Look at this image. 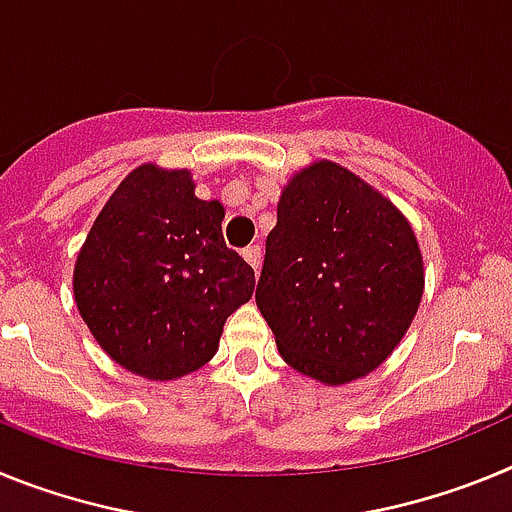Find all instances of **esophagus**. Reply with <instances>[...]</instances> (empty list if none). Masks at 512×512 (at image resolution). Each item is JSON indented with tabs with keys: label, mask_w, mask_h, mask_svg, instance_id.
<instances>
[{
	"label": "esophagus",
	"mask_w": 512,
	"mask_h": 512,
	"mask_svg": "<svg viewBox=\"0 0 512 512\" xmlns=\"http://www.w3.org/2000/svg\"><path fill=\"white\" fill-rule=\"evenodd\" d=\"M243 259H246V264L251 266L253 271H259V266H261V248L259 246L243 248Z\"/></svg>",
	"instance_id": "obj_1"
}]
</instances>
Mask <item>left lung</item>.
<instances>
[{"instance_id":"1","label":"left lung","mask_w":512,"mask_h":512,"mask_svg":"<svg viewBox=\"0 0 512 512\" xmlns=\"http://www.w3.org/2000/svg\"><path fill=\"white\" fill-rule=\"evenodd\" d=\"M423 284L413 225L379 189L325 158L289 176L256 305L292 369L330 387L374 372L408 333Z\"/></svg>"}]
</instances>
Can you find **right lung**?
Listing matches in <instances>:
<instances>
[{
	"mask_svg": "<svg viewBox=\"0 0 512 512\" xmlns=\"http://www.w3.org/2000/svg\"><path fill=\"white\" fill-rule=\"evenodd\" d=\"M225 207L189 169L143 164L104 202L74 264V300L112 361L169 382L215 356L253 269L223 241Z\"/></svg>",
	"mask_w": 512,
	"mask_h": 512,
	"instance_id": "right-lung-1",
	"label": "right lung"
}]
</instances>
